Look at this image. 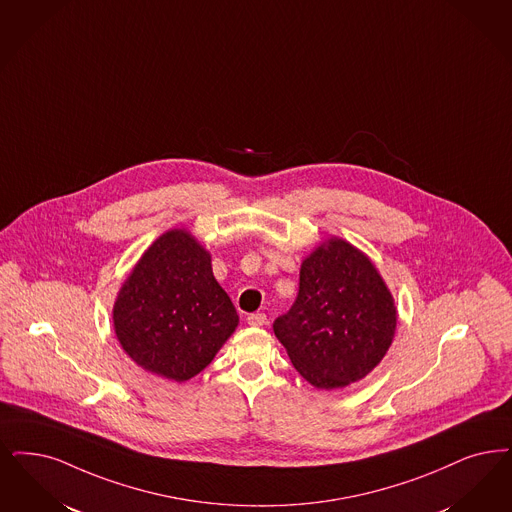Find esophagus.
<instances>
[{"instance_id": "34e87169", "label": "esophagus", "mask_w": 512, "mask_h": 512, "mask_svg": "<svg viewBox=\"0 0 512 512\" xmlns=\"http://www.w3.org/2000/svg\"><path fill=\"white\" fill-rule=\"evenodd\" d=\"M247 324H249V326H253V328H259V326H265L266 316H265V314H261V312H255V314H249V316H247Z\"/></svg>"}]
</instances>
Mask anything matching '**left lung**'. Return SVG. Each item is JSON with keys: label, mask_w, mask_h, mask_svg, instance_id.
I'll list each match as a JSON object with an SVG mask.
<instances>
[{"label": "left lung", "mask_w": 512, "mask_h": 512, "mask_svg": "<svg viewBox=\"0 0 512 512\" xmlns=\"http://www.w3.org/2000/svg\"><path fill=\"white\" fill-rule=\"evenodd\" d=\"M272 328L310 385L341 389L383 360L394 339L396 307L368 257L329 238L303 261L297 299Z\"/></svg>", "instance_id": "1"}]
</instances>
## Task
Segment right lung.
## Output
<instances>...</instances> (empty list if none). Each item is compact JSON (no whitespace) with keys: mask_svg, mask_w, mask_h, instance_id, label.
<instances>
[{"mask_svg":"<svg viewBox=\"0 0 512 512\" xmlns=\"http://www.w3.org/2000/svg\"><path fill=\"white\" fill-rule=\"evenodd\" d=\"M112 320L137 366L183 383L211 364L238 326V312L213 276L211 255L190 232L173 228L123 282Z\"/></svg>","mask_w":512,"mask_h":512,"instance_id":"1","label":"right lung"}]
</instances>
